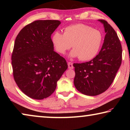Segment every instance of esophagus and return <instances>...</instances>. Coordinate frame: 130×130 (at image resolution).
<instances>
[{"label":"esophagus","instance_id":"esophagus-1","mask_svg":"<svg viewBox=\"0 0 130 130\" xmlns=\"http://www.w3.org/2000/svg\"><path fill=\"white\" fill-rule=\"evenodd\" d=\"M68 68H69V69H73V63L71 62H68Z\"/></svg>","mask_w":130,"mask_h":130}]
</instances>
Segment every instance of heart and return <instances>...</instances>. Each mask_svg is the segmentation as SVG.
<instances>
[{"label":"heart","mask_w":130,"mask_h":130,"mask_svg":"<svg viewBox=\"0 0 130 130\" xmlns=\"http://www.w3.org/2000/svg\"><path fill=\"white\" fill-rule=\"evenodd\" d=\"M103 36L100 30L91 26L79 23L68 26L63 34L57 31L52 41L56 51L63 54L72 46L70 53L73 57H78L81 61H89L94 58L102 47Z\"/></svg>","instance_id":"heart-1"}]
</instances>
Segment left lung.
I'll list each match as a JSON object with an SVG mask.
<instances>
[{
    "label": "left lung",
    "mask_w": 130,
    "mask_h": 130,
    "mask_svg": "<svg viewBox=\"0 0 130 130\" xmlns=\"http://www.w3.org/2000/svg\"><path fill=\"white\" fill-rule=\"evenodd\" d=\"M99 21L104 25L106 32L99 53L88 62L73 63L74 86L88 96L98 95L108 89L122 60V45L116 31L106 21Z\"/></svg>",
    "instance_id": "1"
}]
</instances>
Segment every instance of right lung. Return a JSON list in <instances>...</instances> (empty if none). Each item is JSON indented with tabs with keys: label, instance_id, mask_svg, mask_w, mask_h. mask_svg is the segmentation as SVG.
Listing matches in <instances>:
<instances>
[{
	"label": "right lung",
	"instance_id": "right-lung-1",
	"mask_svg": "<svg viewBox=\"0 0 130 130\" xmlns=\"http://www.w3.org/2000/svg\"><path fill=\"white\" fill-rule=\"evenodd\" d=\"M60 24L57 20L34 21L15 39L13 76L19 89L30 98L42 100L51 95L68 67L65 59L54 51L51 39Z\"/></svg>",
	"mask_w": 130,
	"mask_h": 130
}]
</instances>
